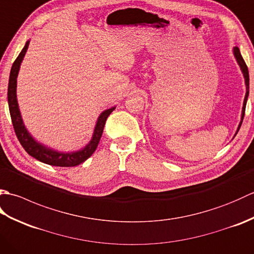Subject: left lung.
<instances>
[{
	"mask_svg": "<svg viewBox=\"0 0 254 254\" xmlns=\"http://www.w3.org/2000/svg\"><path fill=\"white\" fill-rule=\"evenodd\" d=\"M234 55H235V58H236L237 62H238V64H239V66H240V68H241L242 73H244L245 82H246V87H247V93H246L245 101H244V107H242L241 121H240V124H239V127H238V130H237V132H236V134H237V133H238V131H239L241 124H242V120H244V118H245L246 105H247L248 96H249V71H248V66H247V64H246V62H245V60H244V58H242V56H241V53H240V50H239L238 47H235V48H234Z\"/></svg>",
	"mask_w": 254,
	"mask_h": 254,
	"instance_id": "left-lung-1",
	"label": "left lung"
}]
</instances>
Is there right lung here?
<instances>
[{
  "instance_id": "right-lung-1",
  "label": "right lung",
  "mask_w": 254,
  "mask_h": 254,
  "mask_svg": "<svg viewBox=\"0 0 254 254\" xmlns=\"http://www.w3.org/2000/svg\"><path fill=\"white\" fill-rule=\"evenodd\" d=\"M29 41L26 42L23 50L19 53L17 59L14 61L12 68H10L9 74V80H8V89H7V100H8V108L10 113V119H12V123L14 127V131L16 133L19 143L21 146L32 157L37 160L41 161L51 166L57 167H74L79 164L84 163L86 159H88L91 155L94 154L97 146H98L100 137L104 132V127L107 121V118L110 116V113L116 109L115 107L107 109L99 116L98 120H97L93 138L91 141L86 145V146L78 150V152L74 153H59L57 150H53L51 148H48L44 145L35 141L29 132L24 126L23 119H21L19 108L17 104V98H16V85H17V75L20 67V63L23 61L25 57V53L28 49Z\"/></svg>"
}]
</instances>
